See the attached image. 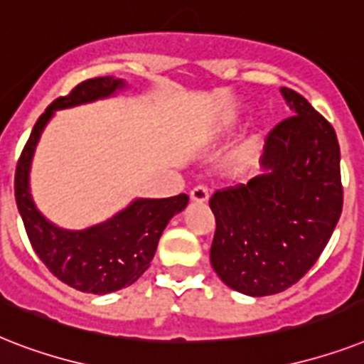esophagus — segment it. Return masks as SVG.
Wrapping results in <instances>:
<instances>
[{"mask_svg": "<svg viewBox=\"0 0 364 364\" xmlns=\"http://www.w3.org/2000/svg\"><path fill=\"white\" fill-rule=\"evenodd\" d=\"M190 199L193 200V203H206V200H208V190H206L205 186H196V188L190 191Z\"/></svg>", "mask_w": 364, "mask_h": 364, "instance_id": "obj_1", "label": "esophagus"}]
</instances>
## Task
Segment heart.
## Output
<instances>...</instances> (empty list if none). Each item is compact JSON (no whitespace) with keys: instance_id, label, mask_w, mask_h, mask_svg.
I'll use <instances>...</instances> for the list:
<instances>
[{"instance_id":"heart-1","label":"heart","mask_w":364,"mask_h":364,"mask_svg":"<svg viewBox=\"0 0 364 364\" xmlns=\"http://www.w3.org/2000/svg\"><path fill=\"white\" fill-rule=\"evenodd\" d=\"M261 148V141L259 136H252V139H248V141L244 142L242 146L238 148L237 152L232 154L231 158V164L232 165H246L250 161V159L254 158L255 154H257V150Z\"/></svg>"}]
</instances>
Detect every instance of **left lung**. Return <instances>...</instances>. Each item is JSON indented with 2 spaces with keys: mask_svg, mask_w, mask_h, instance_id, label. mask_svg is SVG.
Wrapping results in <instances>:
<instances>
[{
  "mask_svg": "<svg viewBox=\"0 0 364 364\" xmlns=\"http://www.w3.org/2000/svg\"><path fill=\"white\" fill-rule=\"evenodd\" d=\"M289 118L264 141L263 173L216 191L210 263L250 297L297 284L318 261L342 214L340 146L333 126L295 90L280 88Z\"/></svg>",
  "mask_w": 364,
  "mask_h": 364,
  "instance_id": "8db88e82",
  "label": "left lung"
}]
</instances>
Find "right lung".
<instances>
[{
  "label": "right lung",
  "instance_id": "add662e5",
  "mask_svg": "<svg viewBox=\"0 0 364 364\" xmlns=\"http://www.w3.org/2000/svg\"><path fill=\"white\" fill-rule=\"evenodd\" d=\"M126 86L124 78H90L69 95L58 97L33 126L14 174L16 206L35 254L58 280L94 295L118 291L139 280L150 267L171 218L184 210L190 199L184 193L165 199L139 197L109 220L71 231L54 225L37 210L30 191V171L35 148L56 110L107 100Z\"/></svg>",
  "mask_w": 364,
  "mask_h": 364
}]
</instances>
